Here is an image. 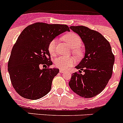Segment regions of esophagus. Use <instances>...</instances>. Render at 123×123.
<instances>
[{
	"label": "esophagus",
	"mask_w": 123,
	"mask_h": 123,
	"mask_svg": "<svg viewBox=\"0 0 123 123\" xmlns=\"http://www.w3.org/2000/svg\"><path fill=\"white\" fill-rule=\"evenodd\" d=\"M64 72H65L64 70H63V69H60V73H63Z\"/></svg>",
	"instance_id": "esophagus-1"
}]
</instances>
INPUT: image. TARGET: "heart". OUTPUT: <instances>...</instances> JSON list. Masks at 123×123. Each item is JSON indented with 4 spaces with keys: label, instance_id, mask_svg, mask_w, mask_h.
I'll list each match as a JSON object with an SVG mask.
<instances>
[{
    "label": "heart",
    "instance_id": "obj_1",
    "mask_svg": "<svg viewBox=\"0 0 123 123\" xmlns=\"http://www.w3.org/2000/svg\"><path fill=\"white\" fill-rule=\"evenodd\" d=\"M64 41L72 47V53L76 56L82 55V50L80 46L82 44L81 37L73 32H68L63 37ZM48 50L51 55L54 56L56 54V40L53 39L49 44ZM55 67L61 69H67L75 63V59L71 56H61L56 58L54 62Z\"/></svg>",
    "mask_w": 123,
    "mask_h": 123
}]
</instances>
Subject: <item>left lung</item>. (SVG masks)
Returning a JSON list of instances; mask_svg holds the SVG:
<instances>
[{
    "label": "left lung",
    "instance_id": "1",
    "mask_svg": "<svg viewBox=\"0 0 123 123\" xmlns=\"http://www.w3.org/2000/svg\"><path fill=\"white\" fill-rule=\"evenodd\" d=\"M85 45V56L75 67L79 73H73L69 86L79 96L91 98L100 94L112 76L115 56L109 42L98 32L84 26H70ZM81 71L85 72L81 74Z\"/></svg>",
    "mask_w": 123,
    "mask_h": 123
}]
</instances>
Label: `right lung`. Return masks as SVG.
I'll use <instances>...</instances> for the list:
<instances>
[{
    "label": "right lung",
    "mask_w": 123,
    "mask_h": 123,
    "mask_svg": "<svg viewBox=\"0 0 123 123\" xmlns=\"http://www.w3.org/2000/svg\"><path fill=\"white\" fill-rule=\"evenodd\" d=\"M69 31L66 25L35 23L24 29L13 47L8 71L13 87L25 98L37 100L48 94L59 69L52 65L49 44L60 34ZM48 68L40 69L41 65Z\"/></svg>",
    "instance_id": "add662e5"
}]
</instances>
